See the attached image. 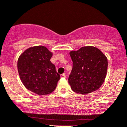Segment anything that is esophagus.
<instances>
[{
  "label": "esophagus",
  "mask_w": 127,
  "mask_h": 127,
  "mask_svg": "<svg viewBox=\"0 0 127 127\" xmlns=\"http://www.w3.org/2000/svg\"><path fill=\"white\" fill-rule=\"evenodd\" d=\"M60 76H61V77H66V74H65L64 73H63V74H61L60 75Z\"/></svg>",
  "instance_id": "34e87169"
}]
</instances>
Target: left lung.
I'll list each match as a JSON object with an SVG mask.
<instances>
[{
  "instance_id": "8db88e82",
  "label": "left lung",
  "mask_w": 127,
  "mask_h": 127,
  "mask_svg": "<svg viewBox=\"0 0 127 127\" xmlns=\"http://www.w3.org/2000/svg\"><path fill=\"white\" fill-rule=\"evenodd\" d=\"M72 69L68 82L74 92L87 94L102 85L107 72L106 56L97 48L83 46L69 52Z\"/></svg>"
}]
</instances>
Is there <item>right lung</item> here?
I'll list each match as a JSON object with an SVG mask.
<instances>
[{
    "instance_id": "obj_1",
    "label": "right lung",
    "mask_w": 127,
    "mask_h": 127,
    "mask_svg": "<svg viewBox=\"0 0 127 127\" xmlns=\"http://www.w3.org/2000/svg\"><path fill=\"white\" fill-rule=\"evenodd\" d=\"M53 53L44 46H32L18 57L17 68L21 81L29 91L38 95L51 93L60 76L50 59Z\"/></svg>"
}]
</instances>
